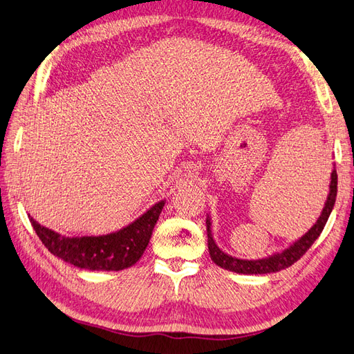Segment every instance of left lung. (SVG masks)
<instances>
[{
	"label": "left lung",
	"mask_w": 354,
	"mask_h": 354,
	"mask_svg": "<svg viewBox=\"0 0 354 354\" xmlns=\"http://www.w3.org/2000/svg\"><path fill=\"white\" fill-rule=\"evenodd\" d=\"M336 192H338V175H336V170L333 167L332 175H330V185H328L327 201L324 203L322 216L318 217L315 225L312 226L305 235H301L299 240H295L282 252H276L262 259H240V258L231 257V254H227L226 252L221 250L216 244L214 238H212L211 218L208 216L207 234H208V250L211 254V259L214 261L216 266L240 274H268V273H276V271L291 267L294 262H297L303 254L308 252V249L314 244V241L319 236V234L323 232V229L327 223V218L330 216V212L335 207Z\"/></svg>",
	"instance_id": "obj_1"
}]
</instances>
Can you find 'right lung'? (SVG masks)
Returning a JSON list of instances; mask_svg holds the SVG:
<instances>
[{
	"mask_svg": "<svg viewBox=\"0 0 354 354\" xmlns=\"http://www.w3.org/2000/svg\"><path fill=\"white\" fill-rule=\"evenodd\" d=\"M166 201H160L116 232L97 236H66L30 217L40 241L69 264L90 271H119L133 267L143 257Z\"/></svg>",
	"mask_w": 354,
	"mask_h": 354,
	"instance_id": "add662e5",
	"label": "right lung"
}]
</instances>
